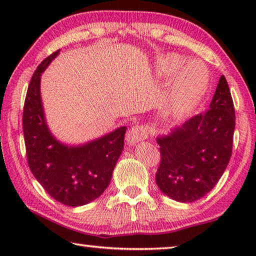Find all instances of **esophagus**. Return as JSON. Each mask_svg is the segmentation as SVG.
Here are the masks:
<instances>
[{
	"instance_id": "obj_1",
	"label": "esophagus",
	"mask_w": 256,
	"mask_h": 256,
	"mask_svg": "<svg viewBox=\"0 0 256 256\" xmlns=\"http://www.w3.org/2000/svg\"><path fill=\"white\" fill-rule=\"evenodd\" d=\"M148 138V131L142 125H138V126H133L126 133V143L128 145H135L140 140H145Z\"/></svg>"
}]
</instances>
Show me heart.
Masks as SVG:
<instances>
[{
	"label": "heart",
	"instance_id": "b5f03b06",
	"mask_svg": "<svg viewBox=\"0 0 256 256\" xmlns=\"http://www.w3.org/2000/svg\"><path fill=\"white\" fill-rule=\"evenodd\" d=\"M179 55H168L157 64L155 77L172 79L164 106L165 116L182 120L192 114L204 98L209 86V74L202 64L189 60Z\"/></svg>",
	"mask_w": 256,
	"mask_h": 256
}]
</instances>
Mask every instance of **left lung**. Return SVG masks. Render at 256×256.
Listing matches in <instances>:
<instances>
[{"label": "left lung", "mask_w": 256, "mask_h": 256, "mask_svg": "<svg viewBox=\"0 0 256 256\" xmlns=\"http://www.w3.org/2000/svg\"><path fill=\"white\" fill-rule=\"evenodd\" d=\"M236 114L224 76L209 110L156 138L162 162L156 172L160 192L178 202H194L211 192L229 164Z\"/></svg>", "instance_id": "obj_1"}]
</instances>
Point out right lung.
<instances>
[{"label": "right lung", "mask_w": 256, "mask_h": 256, "mask_svg": "<svg viewBox=\"0 0 256 256\" xmlns=\"http://www.w3.org/2000/svg\"><path fill=\"white\" fill-rule=\"evenodd\" d=\"M59 52L42 60L32 74L24 104L23 132L27 162L37 182L59 202L80 206L99 198L110 184L126 126L84 144H66L56 138L46 121L40 77Z\"/></svg>", "instance_id": "1"}]
</instances>
